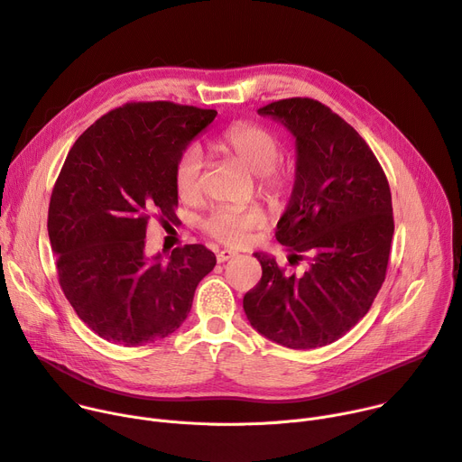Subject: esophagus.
I'll use <instances>...</instances> for the list:
<instances>
[{"instance_id": "34e87169", "label": "esophagus", "mask_w": 462, "mask_h": 462, "mask_svg": "<svg viewBox=\"0 0 462 462\" xmlns=\"http://www.w3.org/2000/svg\"><path fill=\"white\" fill-rule=\"evenodd\" d=\"M233 257H236L235 252H231V250H222V252H218L217 261H218V263H227V261L233 259Z\"/></svg>"}]
</instances>
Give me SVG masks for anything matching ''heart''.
I'll return each instance as SVG.
<instances>
[{
	"instance_id": "heart-1",
	"label": "heart",
	"mask_w": 462,
	"mask_h": 462,
	"mask_svg": "<svg viewBox=\"0 0 462 462\" xmlns=\"http://www.w3.org/2000/svg\"><path fill=\"white\" fill-rule=\"evenodd\" d=\"M220 146L259 175V190L268 199L279 201L289 194L291 173L275 166L281 157V144L270 129L257 124H236L224 133ZM203 168L205 159L196 146L185 150L177 161L173 181L177 196L183 201H196L201 196ZM264 224L266 215L259 207H218L203 220V231L226 245L242 247Z\"/></svg>"
}]
</instances>
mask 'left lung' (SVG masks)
<instances>
[{"mask_svg": "<svg viewBox=\"0 0 462 462\" xmlns=\"http://www.w3.org/2000/svg\"><path fill=\"white\" fill-rule=\"evenodd\" d=\"M296 138V177L275 238L309 257L287 275L266 254L259 285L244 296L247 320L292 349L322 347L370 310L386 275L394 235L393 196L361 134L316 99L291 97L259 109Z\"/></svg>", "mask_w": 462, "mask_h": 462, "instance_id": "obj_1", "label": "left lung"}]
</instances>
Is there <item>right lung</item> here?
<instances>
[{
  "instance_id": "obj_1",
  "label": "right lung",
  "mask_w": 462,
  "mask_h": 462,
  "mask_svg": "<svg viewBox=\"0 0 462 462\" xmlns=\"http://www.w3.org/2000/svg\"><path fill=\"white\" fill-rule=\"evenodd\" d=\"M217 111L127 103L92 124L53 187L48 235L60 289L101 338L127 347L171 335L217 264L201 244L146 257L152 217L175 222V166Z\"/></svg>"
}]
</instances>
